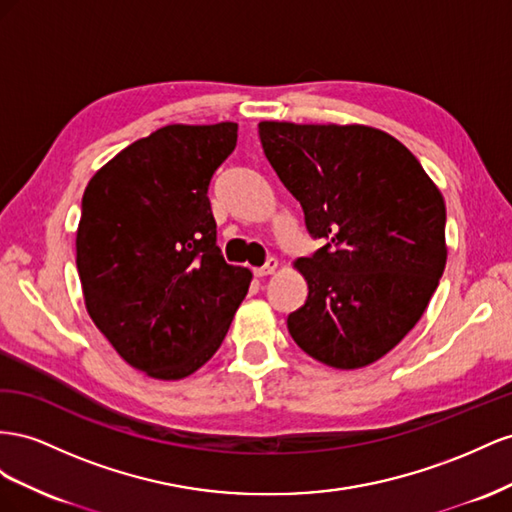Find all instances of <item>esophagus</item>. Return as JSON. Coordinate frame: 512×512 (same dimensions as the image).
<instances>
[{
  "label": "esophagus",
  "instance_id": "1",
  "mask_svg": "<svg viewBox=\"0 0 512 512\" xmlns=\"http://www.w3.org/2000/svg\"><path fill=\"white\" fill-rule=\"evenodd\" d=\"M276 270H279V261L276 259H268L266 261V266H261V268H255V276H270V274H274Z\"/></svg>",
  "mask_w": 512,
  "mask_h": 512
}]
</instances>
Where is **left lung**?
<instances>
[{
  "instance_id": "left-lung-1",
  "label": "left lung",
  "mask_w": 512,
  "mask_h": 512,
  "mask_svg": "<svg viewBox=\"0 0 512 512\" xmlns=\"http://www.w3.org/2000/svg\"><path fill=\"white\" fill-rule=\"evenodd\" d=\"M259 139L306 229L324 240L294 264L309 296L287 317L291 339L328 367H367L416 326L442 279L440 188L371 126L259 122Z\"/></svg>"
}]
</instances>
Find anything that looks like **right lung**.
Returning a JSON list of instances; mask_svg holds the SVG:
<instances>
[{"instance_id":"add662e5","label":"right lung","mask_w":512,"mask_h":512,"mask_svg":"<svg viewBox=\"0 0 512 512\" xmlns=\"http://www.w3.org/2000/svg\"><path fill=\"white\" fill-rule=\"evenodd\" d=\"M238 124H169L94 173L81 201L77 270L87 313L130 367L182 379L221 347L251 270L216 246L208 186Z\"/></svg>"}]
</instances>
